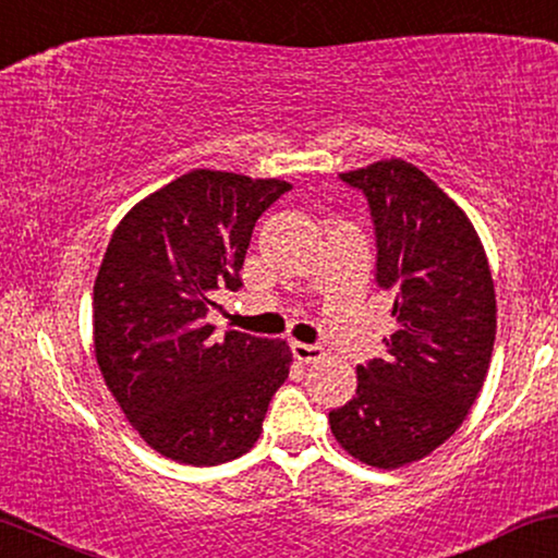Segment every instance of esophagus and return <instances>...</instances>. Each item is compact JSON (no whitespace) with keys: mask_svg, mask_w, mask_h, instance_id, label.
I'll use <instances>...</instances> for the list:
<instances>
[{"mask_svg":"<svg viewBox=\"0 0 558 558\" xmlns=\"http://www.w3.org/2000/svg\"><path fill=\"white\" fill-rule=\"evenodd\" d=\"M293 348V355L299 357L301 363H314V361H319V357L324 355V350H322V344H306V342H293L291 344Z\"/></svg>","mask_w":558,"mask_h":558,"instance_id":"obj_1","label":"esophagus"}]
</instances>
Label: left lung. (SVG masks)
Returning <instances> with one entry per match:
<instances>
[{
    "mask_svg": "<svg viewBox=\"0 0 558 558\" xmlns=\"http://www.w3.org/2000/svg\"><path fill=\"white\" fill-rule=\"evenodd\" d=\"M368 201L376 283L393 295L386 355L357 365V389L329 412L357 461L399 469L466 420L489 371L497 301L474 227L422 169L401 159L340 174Z\"/></svg>",
    "mask_w": 558,
    "mask_h": 558,
    "instance_id": "8db88e82",
    "label": "left lung"
}]
</instances>
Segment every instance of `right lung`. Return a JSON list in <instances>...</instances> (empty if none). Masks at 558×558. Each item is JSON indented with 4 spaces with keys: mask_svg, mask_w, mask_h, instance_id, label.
I'll return each instance as SVG.
<instances>
[{
    "mask_svg": "<svg viewBox=\"0 0 558 558\" xmlns=\"http://www.w3.org/2000/svg\"><path fill=\"white\" fill-rule=\"evenodd\" d=\"M283 180L193 169L133 206L95 280V355L125 420L157 453L218 466L263 433L291 368L286 342L206 324L214 293L242 286L257 218Z\"/></svg>",
    "mask_w": 558,
    "mask_h": 558,
    "instance_id": "obj_1",
    "label": "right lung"
}]
</instances>
